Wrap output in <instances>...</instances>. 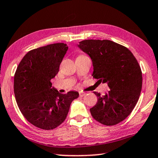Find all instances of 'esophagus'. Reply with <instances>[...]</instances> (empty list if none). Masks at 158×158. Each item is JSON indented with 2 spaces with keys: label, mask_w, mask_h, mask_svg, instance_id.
<instances>
[{
  "label": "esophagus",
  "mask_w": 158,
  "mask_h": 158,
  "mask_svg": "<svg viewBox=\"0 0 158 158\" xmlns=\"http://www.w3.org/2000/svg\"><path fill=\"white\" fill-rule=\"evenodd\" d=\"M79 96H81V97H83V96H84L85 95V93H84V92L80 91V92H79Z\"/></svg>",
  "instance_id": "34e87169"
}]
</instances>
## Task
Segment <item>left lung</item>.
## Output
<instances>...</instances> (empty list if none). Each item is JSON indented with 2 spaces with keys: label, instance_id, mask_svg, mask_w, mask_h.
Listing matches in <instances>:
<instances>
[{
  "label": "left lung",
  "instance_id": "obj_1",
  "mask_svg": "<svg viewBox=\"0 0 158 158\" xmlns=\"http://www.w3.org/2000/svg\"><path fill=\"white\" fill-rule=\"evenodd\" d=\"M78 47L91 58L92 75L106 83L110 90L105 95L93 92L96 105L90 109L93 118L105 125L125 120L137 105L142 87V73L132 53L123 45L108 40H85Z\"/></svg>",
  "mask_w": 158,
  "mask_h": 158
}]
</instances>
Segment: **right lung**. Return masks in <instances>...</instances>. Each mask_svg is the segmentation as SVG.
I'll list each match as a JSON object with an SVG mask.
<instances>
[{"label":"right lung","instance_id":"add662e5","mask_svg":"<svg viewBox=\"0 0 158 158\" xmlns=\"http://www.w3.org/2000/svg\"><path fill=\"white\" fill-rule=\"evenodd\" d=\"M68 47L55 43L31 50L19 64L14 77V92L21 114L32 125L53 130L65 121L69 106L79 93L61 94L52 88L51 79L59 67Z\"/></svg>","mask_w":158,"mask_h":158}]
</instances>
